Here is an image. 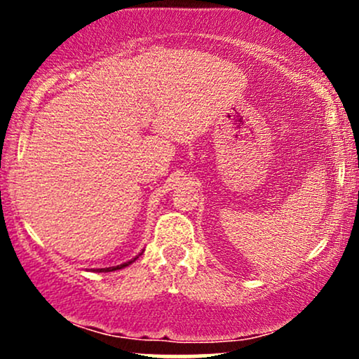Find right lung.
<instances>
[{
	"label": "right lung",
	"mask_w": 359,
	"mask_h": 359,
	"mask_svg": "<svg viewBox=\"0 0 359 359\" xmlns=\"http://www.w3.org/2000/svg\"><path fill=\"white\" fill-rule=\"evenodd\" d=\"M142 253H143V251H142ZM142 253H140V255H142ZM140 255H137V257H135L133 259H130V262H126V263H121V265H116V266H108V269H96V270H94V269H93V271H104V273H106V271H114V270H121V269H125V266H128V265H131V263H133V262H135V259H137V258L140 257Z\"/></svg>",
	"instance_id": "1"
}]
</instances>
